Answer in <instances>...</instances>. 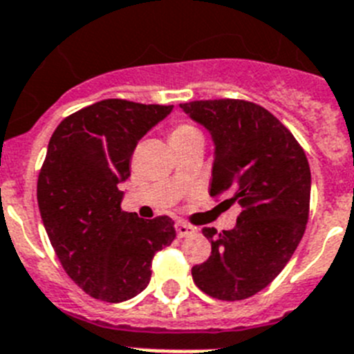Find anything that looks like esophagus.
Listing matches in <instances>:
<instances>
[{
  "label": "esophagus",
  "mask_w": 354,
  "mask_h": 354,
  "mask_svg": "<svg viewBox=\"0 0 354 354\" xmlns=\"http://www.w3.org/2000/svg\"><path fill=\"white\" fill-rule=\"evenodd\" d=\"M174 229H176L178 237H188V236H194V234L197 232V229H194V227L187 225V223L183 222H178L176 225H174Z\"/></svg>",
  "instance_id": "obj_1"
}]
</instances>
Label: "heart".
I'll use <instances>...</instances> for the list:
<instances>
[{
  "label": "heart",
  "instance_id": "obj_1",
  "mask_svg": "<svg viewBox=\"0 0 354 354\" xmlns=\"http://www.w3.org/2000/svg\"><path fill=\"white\" fill-rule=\"evenodd\" d=\"M190 136H199V132L192 127V125L180 124L173 129L171 132V140H181V138H190Z\"/></svg>",
  "mask_w": 354,
  "mask_h": 354
}]
</instances>
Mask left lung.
I'll return each instance as SVG.
<instances>
[{
    "label": "left lung",
    "instance_id": "8db88e82",
    "mask_svg": "<svg viewBox=\"0 0 354 354\" xmlns=\"http://www.w3.org/2000/svg\"><path fill=\"white\" fill-rule=\"evenodd\" d=\"M180 108L213 140L209 196L241 206L232 230L203 229L211 255L192 267L194 281L214 299H248L281 272L302 239L309 162L292 132L259 104L213 99Z\"/></svg>",
    "mask_w": 354,
    "mask_h": 354
}]
</instances>
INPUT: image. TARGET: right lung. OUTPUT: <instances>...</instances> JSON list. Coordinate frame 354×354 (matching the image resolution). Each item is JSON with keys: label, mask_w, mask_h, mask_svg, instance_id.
<instances>
[{"label": "right lung", "mask_w": 354, "mask_h": 354, "mask_svg": "<svg viewBox=\"0 0 354 354\" xmlns=\"http://www.w3.org/2000/svg\"><path fill=\"white\" fill-rule=\"evenodd\" d=\"M173 106L104 99L57 125L38 176V207L55 255L85 293L124 302L150 283L153 255L176 237L169 216L125 213L120 183L141 138Z\"/></svg>", "instance_id": "obj_1"}]
</instances>
